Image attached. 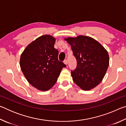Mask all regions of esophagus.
I'll list each match as a JSON object with an SVG mask.
<instances>
[{
  "label": "esophagus",
  "mask_w": 126,
  "mask_h": 126,
  "mask_svg": "<svg viewBox=\"0 0 126 126\" xmlns=\"http://www.w3.org/2000/svg\"><path fill=\"white\" fill-rule=\"evenodd\" d=\"M64 63L65 65H67V64H68L67 60H64Z\"/></svg>",
  "instance_id": "esophagus-1"
}]
</instances>
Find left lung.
Segmentation results:
<instances>
[{
    "label": "left lung",
    "mask_w": 126,
    "mask_h": 126,
    "mask_svg": "<svg viewBox=\"0 0 126 126\" xmlns=\"http://www.w3.org/2000/svg\"><path fill=\"white\" fill-rule=\"evenodd\" d=\"M71 46L77 65L71 76L74 82L84 91L101 83L109 65V55L99 42L88 36L65 38Z\"/></svg>",
    "instance_id": "1"
}]
</instances>
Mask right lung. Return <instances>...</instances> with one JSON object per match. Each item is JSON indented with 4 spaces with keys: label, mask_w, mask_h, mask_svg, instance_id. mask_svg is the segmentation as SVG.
<instances>
[{
    "label": "right lung",
    "mask_w": 126,
    "mask_h": 126,
    "mask_svg": "<svg viewBox=\"0 0 126 126\" xmlns=\"http://www.w3.org/2000/svg\"><path fill=\"white\" fill-rule=\"evenodd\" d=\"M55 38L49 35L38 38L28 46L20 59L22 71L30 84L38 90L48 91L54 86L66 65L58 60L54 47Z\"/></svg>",
    "instance_id": "right-lung-1"
}]
</instances>
